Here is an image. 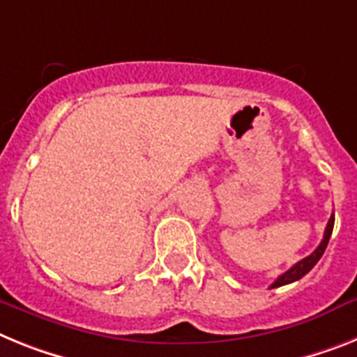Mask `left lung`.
Listing matches in <instances>:
<instances>
[{"label":"left lung","instance_id":"left-lung-1","mask_svg":"<svg viewBox=\"0 0 357 357\" xmlns=\"http://www.w3.org/2000/svg\"><path fill=\"white\" fill-rule=\"evenodd\" d=\"M332 229H334V214L331 215V220H328V223H326V229H325V236H323L321 243H319V247L314 250L310 256L303 257L301 261L296 263L292 268H289L287 272H283V274L278 278V280L274 281L271 285V289H275V287H283V285H289V283H294V281L301 280L305 274H308V272L312 271L314 265H316L317 261H319V257L323 256V252H325L326 245H328V239H331L332 236Z\"/></svg>","mask_w":357,"mask_h":357}]
</instances>
